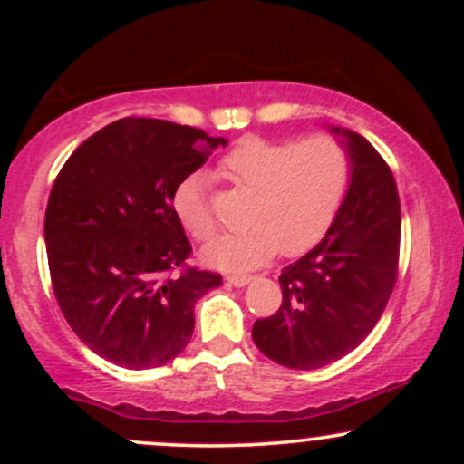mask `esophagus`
Returning a JSON list of instances; mask_svg holds the SVG:
<instances>
[{
  "label": "esophagus",
  "mask_w": 464,
  "mask_h": 464,
  "mask_svg": "<svg viewBox=\"0 0 464 464\" xmlns=\"http://www.w3.org/2000/svg\"><path fill=\"white\" fill-rule=\"evenodd\" d=\"M250 279H253V276H250V275H227L228 284H233V285H237V287L246 285Z\"/></svg>",
  "instance_id": "1"
}]
</instances>
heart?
<instances>
[{
	"label": "heart",
	"mask_w": 464,
	"mask_h": 464,
	"mask_svg": "<svg viewBox=\"0 0 464 464\" xmlns=\"http://www.w3.org/2000/svg\"><path fill=\"white\" fill-rule=\"evenodd\" d=\"M236 188L253 191L244 231L218 237L202 250L209 266L246 270L276 253H307L327 236L349 188L347 148L329 132L303 140L246 137L218 165ZM174 214L189 236L207 242L216 236L218 218L207 198L205 177L189 174L172 196Z\"/></svg>",
	"instance_id": "b5f03b06"
}]
</instances>
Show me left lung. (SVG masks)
Masks as SVG:
<instances>
[{"instance_id": "left-lung-1", "label": "left lung", "mask_w": 464, "mask_h": 464, "mask_svg": "<svg viewBox=\"0 0 464 464\" xmlns=\"http://www.w3.org/2000/svg\"><path fill=\"white\" fill-rule=\"evenodd\" d=\"M347 140L351 183L327 236L281 270V307L253 324L259 351L287 369H321L353 351L380 321L399 275L401 205L382 154Z\"/></svg>"}]
</instances>
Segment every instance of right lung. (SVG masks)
<instances>
[{"label": "right lung", "instance_id": "obj_1", "mask_svg": "<svg viewBox=\"0 0 464 464\" xmlns=\"http://www.w3.org/2000/svg\"><path fill=\"white\" fill-rule=\"evenodd\" d=\"M222 137L124 117L73 150L52 185L45 246L52 287L73 334L126 369L168 364L194 334V305L222 276L188 264L177 185Z\"/></svg>", "mask_w": 464, "mask_h": 464}]
</instances>
